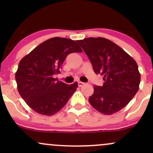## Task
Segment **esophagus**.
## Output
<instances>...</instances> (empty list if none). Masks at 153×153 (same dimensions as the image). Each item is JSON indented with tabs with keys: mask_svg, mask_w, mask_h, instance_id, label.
Segmentation results:
<instances>
[{
	"mask_svg": "<svg viewBox=\"0 0 153 153\" xmlns=\"http://www.w3.org/2000/svg\"><path fill=\"white\" fill-rule=\"evenodd\" d=\"M78 84L79 87H82V86H83L84 85H85V83H84V82H78Z\"/></svg>",
	"mask_w": 153,
	"mask_h": 153,
	"instance_id": "34e87169",
	"label": "esophagus"
}]
</instances>
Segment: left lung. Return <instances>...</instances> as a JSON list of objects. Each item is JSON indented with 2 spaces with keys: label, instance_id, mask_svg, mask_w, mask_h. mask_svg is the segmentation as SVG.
Masks as SVG:
<instances>
[{
  "label": "left lung",
  "instance_id": "left-lung-1",
  "mask_svg": "<svg viewBox=\"0 0 153 153\" xmlns=\"http://www.w3.org/2000/svg\"><path fill=\"white\" fill-rule=\"evenodd\" d=\"M87 54L96 74L103 75V86L94 85L89 103L111 115L122 109L139 90L140 73L135 60L120 47L103 37L77 41Z\"/></svg>",
  "mask_w": 153,
  "mask_h": 153
}]
</instances>
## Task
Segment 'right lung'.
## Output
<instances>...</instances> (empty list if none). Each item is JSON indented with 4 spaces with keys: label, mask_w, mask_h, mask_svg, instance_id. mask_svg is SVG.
I'll return each mask as SVG.
<instances>
[{
    "label": "right lung",
    "mask_w": 153,
    "mask_h": 153,
    "mask_svg": "<svg viewBox=\"0 0 153 153\" xmlns=\"http://www.w3.org/2000/svg\"><path fill=\"white\" fill-rule=\"evenodd\" d=\"M80 47L67 38L49 39L38 45L19 62L15 75L17 89L27 105L38 114L52 116L66 105L78 88L59 81L54 76L67 56L81 52Z\"/></svg>",
    "instance_id": "add662e5"
}]
</instances>
